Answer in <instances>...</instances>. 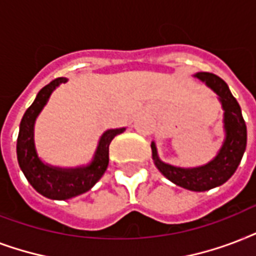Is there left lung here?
Returning <instances> with one entry per match:
<instances>
[{
	"mask_svg": "<svg viewBox=\"0 0 256 256\" xmlns=\"http://www.w3.org/2000/svg\"><path fill=\"white\" fill-rule=\"evenodd\" d=\"M194 77L199 78L216 93L218 100L223 110L224 140L216 156L208 163L199 167L184 168L164 163L159 158L155 142H150V148L154 163L162 172V175L179 187L190 191L203 192L224 184L236 171L247 146V128L236 98L232 96L228 85L220 77L207 72H198Z\"/></svg>",
	"mask_w": 256,
	"mask_h": 256,
	"instance_id": "1",
	"label": "left lung"
}]
</instances>
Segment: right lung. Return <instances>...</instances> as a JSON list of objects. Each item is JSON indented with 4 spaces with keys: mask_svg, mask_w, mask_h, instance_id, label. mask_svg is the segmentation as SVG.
I'll use <instances>...</instances> for the list:
<instances>
[{
    "mask_svg": "<svg viewBox=\"0 0 256 256\" xmlns=\"http://www.w3.org/2000/svg\"><path fill=\"white\" fill-rule=\"evenodd\" d=\"M68 78L58 77L45 85L36 96L33 104L24 114L17 138V160L26 180L36 191L48 199H72L89 191L101 179L110 163V144L114 136L122 134L126 126L108 130L101 134L96 150L88 164L78 167H57L45 163L37 154L34 142L36 120L46 106L53 90Z\"/></svg>",
    "mask_w": 256,
    "mask_h": 256,
    "instance_id": "add662e5",
    "label": "right lung"
}]
</instances>
